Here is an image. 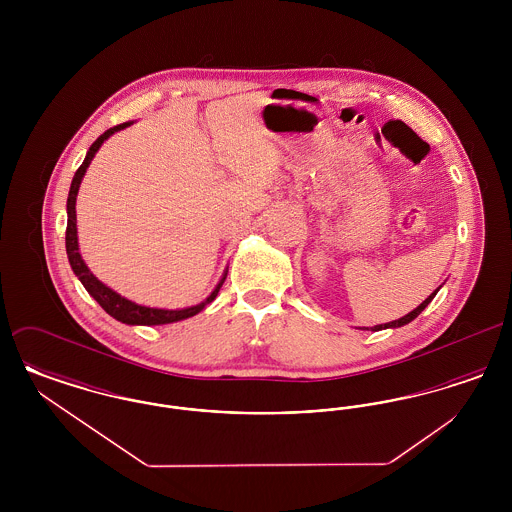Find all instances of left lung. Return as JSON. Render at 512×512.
Here are the masks:
<instances>
[{"label": "left lung", "instance_id": "obj_1", "mask_svg": "<svg viewBox=\"0 0 512 512\" xmlns=\"http://www.w3.org/2000/svg\"><path fill=\"white\" fill-rule=\"evenodd\" d=\"M439 288H441V286H439ZM439 288L436 290V292L430 293V295H428V297H426V299H424V301H422V303H420L416 309H413L409 315L397 318V320H391V322H386V324H376V326H372V328H365V326H363L361 330H372V332H378V330H386V328H401V326L409 324L411 320H414V318L418 317V315H420V313H422V311H424V309H426V307L432 303V299L436 297V293L439 292Z\"/></svg>", "mask_w": 512, "mask_h": 512}]
</instances>
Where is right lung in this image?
Listing matches in <instances>:
<instances>
[{
  "mask_svg": "<svg viewBox=\"0 0 512 512\" xmlns=\"http://www.w3.org/2000/svg\"><path fill=\"white\" fill-rule=\"evenodd\" d=\"M130 124H134V121L122 122L117 124L109 130H105L98 140L90 146L82 165L78 167V171L74 172L73 182H71V190H69V199H67V234H65V245H67V257H69V263L73 268L74 274L78 276V280L82 282V286L86 288V292L90 293L99 305L101 309L111 315L113 318H117L122 324H130V326H157V324H171V322H178V320H184V318L194 317L197 313H201L211 301H215V297L219 295V290L226 280V274H228V268H224L222 272V278L219 280V284L215 286V290L207 295V299H203L201 303L192 305V307H186V309H157V307H146V305H138L126 297H122L121 293L111 290L109 286H105L103 282H99L98 278L90 272V268L86 267L82 255H80V249H78V232H76V195H78V188H80V182L86 174V169L90 167L92 159L96 157L99 147L103 146L105 140H109L115 132H121L124 128H128Z\"/></svg>",
  "mask_w": 512,
  "mask_h": 512,
  "instance_id": "1",
  "label": "right lung"
}]
</instances>
